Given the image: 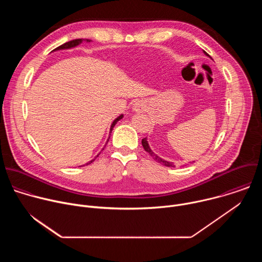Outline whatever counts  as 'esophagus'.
<instances>
[{
  "mask_svg": "<svg viewBox=\"0 0 262 262\" xmlns=\"http://www.w3.org/2000/svg\"><path fill=\"white\" fill-rule=\"evenodd\" d=\"M144 108H145V103L143 101H141V100L136 101L134 103V105H133V110L135 112H138V113H139V112H142Z\"/></svg>",
  "mask_w": 262,
  "mask_h": 262,
  "instance_id": "obj_1",
  "label": "esophagus"
}]
</instances>
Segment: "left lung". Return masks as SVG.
Wrapping results in <instances>:
<instances>
[{
	"label": "left lung",
	"instance_id": "left-lung-1",
	"mask_svg": "<svg viewBox=\"0 0 262 262\" xmlns=\"http://www.w3.org/2000/svg\"><path fill=\"white\" fill-rule=\"evenodd\" d=\"M203 53H204L206 56L209 57V55H208L205 51H203ZM142 145H143V147H144V149H145V151H147L149 155H150V157H152L154 160L157 161L158 163H160V164H162V165H164V166H166V167H175L172 162H168V161H165V160L161 159L159 156H157V155L151 150V148L149 147V144H148V142H147V138L142 139Z\"/></svg>",
	"mask_w": 262,
	"mask_h": 262
}]
</instances>
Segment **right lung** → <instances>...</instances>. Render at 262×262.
<instances>
[{"label":"right lung","instance_id":"right-lung-1","mask_svg":"<svg viewBox=\"0 0 262 262\" xmlns=\"http://www.w3.org/2000/svg\"><path fill=\"white\" fill-rule=\"evenodd\" d=\"M87 41V42H90L91 40H89V39H74V40H71V41H68V42H66V43H64V45H62V46H60V47H58L57 49H55L53 52H55V51H60V50H68V49H72V48H76L77 46H79V45H81L83 41ZM122 117H123V115H120V116H118L114 121H113V123H112V125H111V128H110V135H111V133H112V129L114 128V126H115V124L120 120V119H122ZM108 139H110V136H108ZM108 139H107V141H106V143L105 144H107V142H108ZM105 147V146H104ZM102 150H103V148H102ZM99 156V154L93 159V160H91L90 162H88L86 165H89V164H91L92 162H94L95 161V159L97 158ZM82 166H85V165H82ZM82 166H80V167H82Z\"/></svg>","mask_w":262,"mask_h":262}]
</instances>
